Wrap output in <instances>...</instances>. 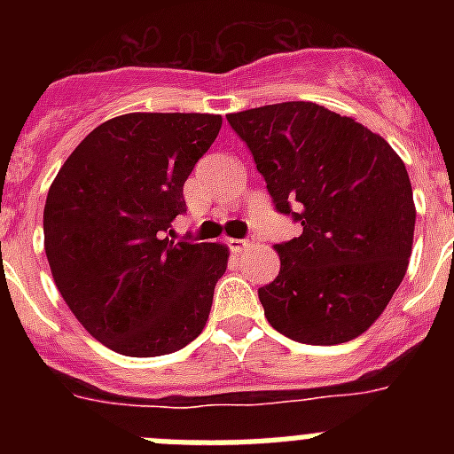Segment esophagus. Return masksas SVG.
Listing matches in <instances>:
<instances>
[{"label": "esophagus", "mask_w": 454, "mask_h": 454, "mask_svg": "<svg viewBox=\"0 0 454 454\" xmlns=\"http://www.w3.org/2000/svg\"><path fill=\"white\" fill-rule=\"evenodd\" d=\"M252 246L250 239H230V247L234 252H243Z\"/></svg>", "instance_id": "obj_1"}]
</instances>
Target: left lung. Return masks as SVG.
<instances>
[{
  "label": "left lung",
  "mask_w": 454,
  "mask_h": 454,
  "mask_svg": "<svg viewBox=\"0 0 454 454\" xmlns=\"http://www.w3.org/2000/svg\"><path fill=\"white\" fill-rule=\"evenodd\" d=\"M279 214L302 234L275 246L279 275L259 288L268 323L309 346L371 327L403 282L416 207L407 168L380 134L314 102L230 114Z\"/></svg>",
  "instance_id": "left-lung-1"
}]
</instances>
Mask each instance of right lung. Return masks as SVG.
Instances as JSON below:
<instances>
[{
	"instance_id": "1",
	"label": "right lung",
	"mask_w": 454,
	"mask_h": 454,
	"mask_svg": "<svg viewBox=\"0 0 454 454\" xmlns=\"http://www.w3.org/2000/svg\"><path fill=\"white\" fill-rule=\"evenodd\" d=\"M223 118L127 114L90 131L47 192L56 288L90 336L127 356L182 350L208 320L230 250L163 236Z\"/></svg>"
}]
</instances>
